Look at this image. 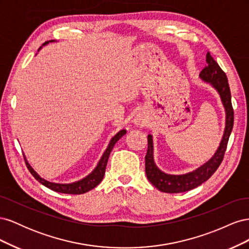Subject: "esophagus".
<instances>
[{
  "label": "esophagus",
  "mask_w": 249,
  "mask_h": 249,
  "mask_svg": "<svg viewBox=\"0 0 249 249\" xmlns=\"http://www.w3.org/2000/svg\"><path fill=\"white\" fill-rule=\"evenodd\" d=\"M136 124H139L140 126H142L143 124H144V123H143V120H142V119H137V120H136Z\"/></svg>",
  "instance_id": "1"
}]
</instances>
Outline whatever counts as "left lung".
<instances>
[{
  "label": "left lung",
  "mask_w": 249,
  "mask_h": 249,
  "mask_svg": "<svg viewBox=\"0 0 249 249\" xmlns=\"http://www.w3.org/2000/svg\"><path fill=\"white\" fill-rule=\"evenodd\" d=\"M207 63L208 65L200 71L199 77L203 81L211 83L218 93L220 94L222 104L225 108V114H227L225 130L222 140L212 159L208 161L205 165H202L201 167L193 172L187 173V175L171 176L162 172L156 166L153 155V138L152 135H148L147 152L145 156V173L149 182L161 192L179 193L194 189V188L205 183L207 179L213 176V173L219 167L224 158L230 135L233 125V109L231 106V89L227 74L218 65L214 58L210 55V53L207 54Z\"/></svg>",
  "instance_id": "1"
}]
</instances>
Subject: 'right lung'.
<instances>
[{"instance_id":"1","label":"right lung","mask_w":249,"mask_h":249,"mask_svg":"<svg viewBox=\"0 0 249 249\" xmlns=\"http://www.w3.org/2000/svg\"><path fill=\"white\" fill-rule=\"evenodd\" d=\"M51 41H54V40H51ZM49 41H46L43 44H47ZM126 133L125 130H122L120 132H118L114 137H113L109 143V145L106 149V152L104 153L102 159L100 160L99 164H97V166L95 167V169L90 173L89 176H87L86 178H84L81 180H78L76 183H71V184H55V183H51L48 182V180L43 179L42 178H40L37 173L34 171V169L30 166V164L27 162L26 158H25V162L27 167L29 169V171L31 172V175L38 180L40 184H42L43 186H46L49 189L53 190V191H56L59 193H65V194H83V193H86L90 190H92L93 188H95L97 185H99L102 179L104 178L105 175V170H106V166H107V163H108V159H109V156L111 150L113 149V146H114L115 143L122 138L124 135Z\"/></svg>"}]
</instances>
